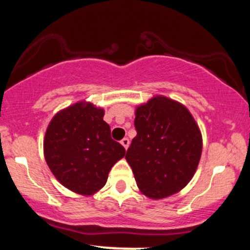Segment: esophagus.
<instances>
[{
  "label": "esophagus",
  "instance_id": "1",
  "mask_svg": "<svg viewBox=\"0 0 250 250\" xmlns=\"http://www.w3.org/2000/svg\"><path fill=\"white\" fill-rule=\"evenodd\" d=\"M121 145L123 146V147H125V149H128V147H129V140L127 139V137H125V139L122 140Z\"/></svg>",
  "mask_w": 250,
  "mask_h": 250
}]
</instances>
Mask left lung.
I'll return each instance as SVG.
<instances>
[{"label": "left lung", "mask_w": 250, "mask_h": 250, "mask_svg": "<svg viewBox=\"0 0 250 250\" xmlns=\"http://www.w3.org/2000/svg\"><path fill=\"white\" fill-rule=\"evenodd\" d=\"M137 135L125 154L136 185L154 200L188 185L199 166L202 135L182 103L157 95L135 110Z\"/></svg>", "instance_id": "left-lung-1"}]
</instances>
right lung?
Returning a JSON list of instances; mask_svg holds the SVG:
<instances>
[{"instance_id": "1", "label": "right lung", "mask_w": 250, "mask_h": 250, "mask_svg": "<svg viewBox=\"0 0 250 250\" xmlns=\"http://www.w3.org/2000/svg\"><path fill=\"white\" fill-rule=\"evenodd\" d=\"M104 110L80 101L51 119L43 141L44 159L59 182L74 193L95 194L125 149L110 136Z\"/></svg>"}]
</instances>
